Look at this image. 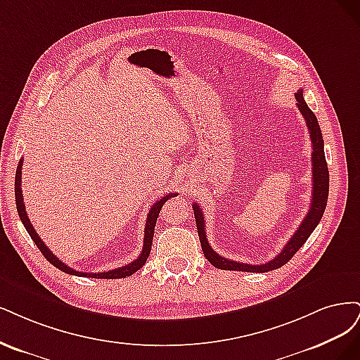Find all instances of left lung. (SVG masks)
<instances>
[{"instance_id": "1", "label": "left lung", "mask_w": 360, "mask_h": 360, "mask_svg": "<svg viewBox=\"0 0 360 360\" xmlns=\"http://www.w3.org/2000/svg\"><path fill=\"white\" fill-rule=\"evenodd\" d=\"M296 104L300 110V113L304 115L307 127L309 130V137H311V143H312V199H311V206L309 211L305 215V218L300 223L299 229L295 231V235L292 236L283 251L278 254L275 259L271 262L264 263V264H247V263H239L235 260H229L217 254L211 247L210 242H207L206 233H205V217L200 210V206L194 203L193 205V211L195 217V224H197V233H199L200 239V245L203 250L205 257L214 264L215 268L223 269V271H242V272H269L274 269L281 268L290 259H292L297 250L304 245L309 235L314 231L317 224L320 223V219L324 214V210H326V203H328V195H329V169L326 163V157H324V142H323V136L320 125L317 122L316 115L312 113V110L308 108V104L304 100V91L299 89L296 94Z\"/></svg>"}]
</instances>
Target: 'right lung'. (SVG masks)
Wrapping results in <instances>:
<instances>
[{"label": "right lung", "mask_w": 360, "mask_h": 360, "mask_svg": "<svg viewBox=\"0 0 360 360\" xmlns=\"http://www.w3.org/2000/svg\"><path fill=\"white\" fill-rule=\"evenodd\" d=\"M22 163H24V158L19 160V165L16 169V178H15V197H16V207H18V214L19 218L22 219V224L27 229L28 235L31 236V239L36 243L37 248L41 251L43 256L48 259V262H51L56 269H60L65 274H70V275H84L88 278H98V280H115V278H125V276H130L134 272H137L139 269L142 268V266L146 263L148 257H149V252H150V247H153V239H154V230H155V223H157V218L158 214L161 211V207L163 205L170 199V197L176 195L178 193H169L167 195H163L158 202H155L153 206H150L148 218H146V224H145V235H143V248L141 256H139L134 262L129 263L122 266V268H117V269H112V271H106V272H98V274H89V272H79L75 271L70 266L63 263L60 259H58L55 254L44 245V242L40 239V236L37 235V231L34 230L32 224L30 223L27 211H25V203H24V195H22V188H20V184H22Z\"/></svg>", "instance_id": "right-lung-1"}]
</instances>
